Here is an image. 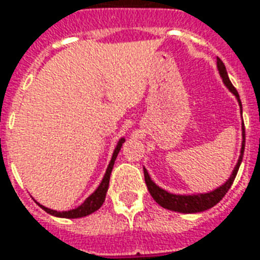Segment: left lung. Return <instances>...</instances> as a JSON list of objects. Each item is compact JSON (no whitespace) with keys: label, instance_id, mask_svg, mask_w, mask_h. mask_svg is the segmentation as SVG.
Instances as JSON below:
<instances>
[{"label":"left lung","instance_id":"left-lung-1","mask_svg":"<svg viewBox=\"0 0 260 260\" xmlns=\"http://www.w3.org/2000/svg\"><path fill=\"white\" fill-rule=\"evenodd\" d=\"M216 66H218V71H219V75L222 78L223 83L228 87L231 92L235 94V98L239 102V106H241V112H242V103H241V99H239V94L236 92V89L234 87V85L231 83V80L228 78V73H226V68L223 65V62L219 58H216ZM242 148H241V155H239V160L236 162L235 168L232 171V174L229 177V180L223 185L218 187L214 191L211 192H207V194H192V195H177L171 194L166 189L160 188L155 182L150 178L147 170L144 168V180H146V184H147L148 191L150 194L154 198V201L157 202L158 205H161L162 208L170 209V211H175V212H182V214H195V212H202V211H207V209L212 208L214 205H216L218 202L222 200L225 194L228 192V189L232 185V182L235 180L236 174H238V170H239V166L242 162L243 151H245V126L242 123Z\"/></svg>","mask_w":260,"mask_h":260}]
</instances>
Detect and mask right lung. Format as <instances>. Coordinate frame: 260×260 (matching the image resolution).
<instances>
[{
    "mask_svg": "<svg viewBox=\"0 0 260 260\" xmlns=\"http://www.w3.org/2000/svg\"><path fill=\"white\" fill-rule=\"evenodd\" d=\"M123 143H124V139H120L119 143H117V146L114 148V151H113L112 155V160L109 162V167L106 170V174L103 177V180L100 182V185L96 188V191L93 192L92 195H89L87 198H86V201L82 204V205H79L78 208L71 209V211H62V212H59V211H55V209H49L44 207V205H41V204H38L41 208L46 211L48 214H51V215L59 216V218H82V216L86 215H90L93 214L94 211H98V209L103 205V202H105V198H106V192H107V188H109V181H110V174H112V170L113 166H114V161H116V157H117V154H119L120 148L123 146Z\"/></svg>",
    "mask_w": 260,
    "mask_h": 260,
    "instance_id": "add662e5",
    "label": "right lung"
}]
</instances>
